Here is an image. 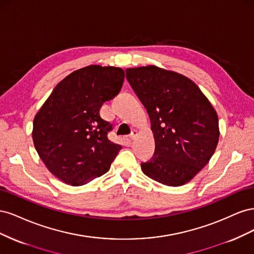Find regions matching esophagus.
I'll return each instance as SVG.
<instances>
[{
	"label": "esophagus",
	"instance_id": "34e87169",
	"mask_svg": "<svg viewBox=\"0 0 254 254\" xmlns=\"http://www.w3.org/2000/svg\"><path fill=\"white\" fill-rule=\"evenodd\" d=\"M136 135H137V131H136V130H133V131L129 134L130 140H134L135 137H136Z\"/></svg>",
	"mask_w": 254,
	"mask_h": 254
}]
</instances>
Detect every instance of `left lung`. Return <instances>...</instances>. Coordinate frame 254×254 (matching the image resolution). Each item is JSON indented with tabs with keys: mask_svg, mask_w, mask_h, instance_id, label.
<instances>
[{
	"mask_svg": "<svg viewBox=\"0 0 254 254\" xmlns=\"http://www.w3.org/2000/svg\"><path fill=\"white\" fill-rule=\"evenodd\" d=\"M126 77L147 110L155 135L143 173L168 187L189 182L202 170L219 139L217 113L196 83L155 65L127 68Z\"/></svg>",
	"mask_w": 254,
	"mask_h": 254,
	"instance_id": "8db88e82",
	"label": "left lung"
}]
</instances>
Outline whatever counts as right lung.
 Here are the masks:
<instances>
[{
  "mask_svg": "<svg viewBox=\"0 0 254 254\" xmlns=\"http://www.w3.org/2000/svg\"><path fill=\"white\" fill-rule=\"evenodd\" d=\"M124 77L121 67H82L61 80L36 114V150L61 181L78 187L109 171L122 146L108 139L112 124L99 109L119 94Z\"/></svg>",
  "mask_w": 254,
  "mask_h": 254,
  "instance_id": "obj_1",
  "label": "right lung"
}]
</instances>
